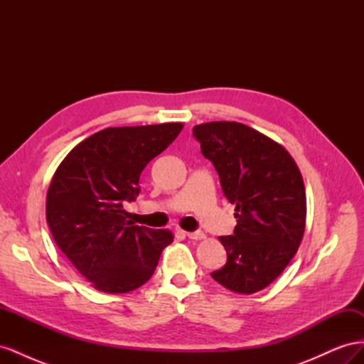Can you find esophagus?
Returning a JSON list of instances; mask_svg holds the SVG:
<instances>
[{
    "label": "esophagus",
    "mask_w": 364,
    "mask_h": 364,
    "mask_svg": "<svg viewBox=\"0 0 364 364\" xmlns=\"http://www.w3.org/2000/svg\"><path fill=\"white\" fill-rule=\"evenodd\" d=\"M186 237L191 240H205L206 238V235L203 232H200V230H196V232H186Z\"/></svg>",
    "instance_id": "1"
}]
</instances>
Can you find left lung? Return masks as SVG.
<instances>
[{
	"instance_id": "8db88e82",
	"label": "left lung",
	"mask_w": 364,
	"mask_h": 364,
	"mask_svg": "<svg viewBox=\"0 0 364 364\" xmlns=\"http://www.w3.org/2000/svg\"><path fill=\"white\" fill-rule=\"evenodd\" d=\"M193 135L235 205L234 235L218 238L228 261L211 277L230 291L257 293L279 277L302 241L306 197L299 167L277 141L235 121L194 126Z\"/></svg>"
}]
</instances>
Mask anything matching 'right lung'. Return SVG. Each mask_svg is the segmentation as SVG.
<instances>
[{"label": "right lung", "instance_id": "right-lung-1", "mask_svg": "<svg viewBox=\"0 0 364 364\" xmlns=\"http://www.w3.org/2000/svg\"><path fill=\"white\" fill-rule=\"evenodd\" d=\"M182 129V123L103 129L77 144L54 173L47 223L94 289L115 294L141 287L173 241L168 229L136 226L123 205L136 199L142 170Z\"/></svg>", "mask_w": 364, "mask_h": 364}]
</instances>
